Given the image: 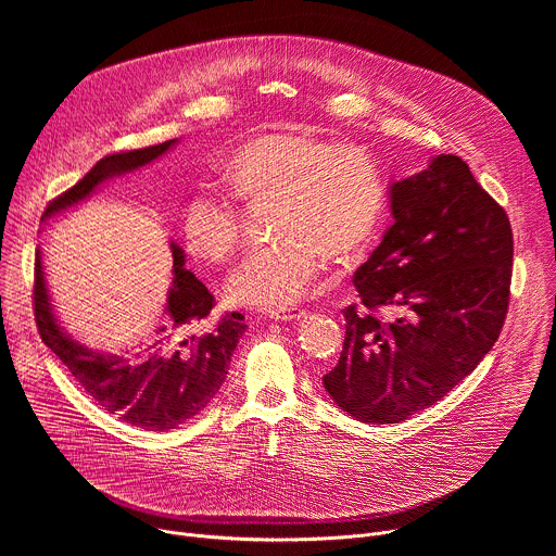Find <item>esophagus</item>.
<instances>
[{"label":"esophagus","instance_id":"obj_1","mask_svg":"<svg viewBox=\"0 0 556 556\" xmlns=\"http://www.w3.org/2000/svg\"><path fill=\"white\" fill-rule=\"evenodd\" d=\"M305 316L303 307H290V309H277L270 314V319L275 321H301Z\"/></svg>","mask_w":556,"mask_h":556}]
</instances>
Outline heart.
Here are the masks:
<instances>
[{
    "label": "heart",
    "mask_w": 556,
    "mask_h": 556,
    "mask_svg": "<svg viewBox=\"0 0 556 556\" xmlns=\"http://www.w3.org/2000/svg\"><path fill=\"white\" fill-rule=\"evenodd\" d=\"M228 189L249 206H277L275 247L253 251L226 281V296L247 307L286 309L321 270L343 264L376 237L387 189L374 155L307 134H266L228 157ZM244 217L235 200L202 187L185 208V237L200 257L222 264L242 244Z\"/></svg>",
    "instance_id": "obj_1"
}]
</instances>
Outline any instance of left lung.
Returning a JSON list of instances; mask_svg holds the SVG:
<instances>
[{
	"label": "left lung",
	"instance_id": "left-lung-1",
	"mask_svg": "<svg viewBox=\"0 0 556 556\" xmlns=\"http://www.w3.org/2000/svg\"><path fill=\"white\" fill-rule=\"evenodd\" d=\"M393 224L354 273L345 343L324 376L332 401L361 422L395 425L442 401L500 339L513 277L506 211L459 155L389 187ZM393 306L382 323L372 314Z\"/></svg>",
	"mask_w": 556,
	"mask_h": 556
}]
</instances>
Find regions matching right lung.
Returning a JSON list of instances; mask_svg holds the SVG:
<instances>
[{
	"label": "right lung",
	"instance_id": "obj_1",
	"mask_svg": "<svg viewBox=\"0 0 556 556\" xmlns=\"http://www.w3.org/2000/svg\"><path fill=\"white\" fill-rule=\"evenodd\" d=\"M176 142L174 138L101 157L84 180L48 204L41 222L84 202L103 182L153 163ZM172 255L174 283L167 294V319L134 354L99 352L74 341L54 316L39 249L35 255L33 299L41 341L101 409L144 431H169L195 418L215 399L228 374L230 356L247 332L240 312L224 314L204 334L195 332L215 305L213 294L185 268V251L176 242H172Z\"/></svg>",
	"mask_w": 556,
	"mask_h": 556
}]
</instances>
